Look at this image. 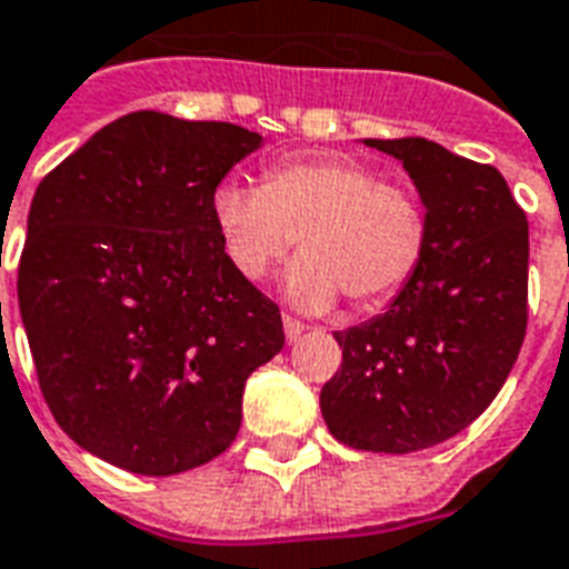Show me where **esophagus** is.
Listing matches in <instances>:
<instances>
[{
  "mask_svg": "<svg viewBox=\"0 0 569 569\" xmlns=\"http://www.w3.org/2000/svg\"><path fill=\"white\" fill-rule=\"evenodd\" d=\"M281 323H284V339H288L290 345H293V341L300 339L302 332H306V323H300V320L284 318V320H281Z\"/></svg>",
  "mask_w": 569,
  "mask_h": 569,
  "instance_id": "obj_1",
  "label": "esophagus"
}]
</instances>
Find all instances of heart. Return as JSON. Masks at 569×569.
<instances>
[{"mask_svg": "<svg viewBox=\"0 0 569 569\" xmlns=\"http://www.w3.org/2000/svg\"><path fill=\"white\" fill-rule=\"evenodd\" d=\"M212 216L230 263L249 281L263 279L300 237L281 293L302 311L332 309L341 293L353 309L381 306L411 281L429 246L422 200L353 158H284L263 186L228 179L212 194Z\"/></svg>", "mask_w": 569, "mask_h": 569, "instance_id": "b5f03b06", "label": "heart"}]
</instances>
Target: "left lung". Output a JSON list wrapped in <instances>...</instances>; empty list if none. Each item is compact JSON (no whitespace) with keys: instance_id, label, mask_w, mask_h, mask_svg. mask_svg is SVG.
<instances>
[{"instance_id":"left-lung-1","label":"left lung","mask_w":569,"mask_h":569,"mask_svg":"<svg viewBox=\"0 0 569 569\" xmlns=\"http://www.w3.org/2000/svg\"><path fill=\"white\" fill-rule=\"evenodd\" d=\"M362 143L408 170L429 246L387 311L336 332L320 413L336 441L401 456L468 429L507 381L528 327V221L492 164L422 138Z\"/></svg>"}]
</instances>
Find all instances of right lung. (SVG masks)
<instances>
[{
    "label": "right lung",
    "instance_id": "obj_1",
    "mask_svg": "<svg viewBox=\"0 0 569 569\" xmlns=\"http://www.w3.org/2000/svg\"><path fill=\"white\" fill-rule=\"evenodd\" d=\"M263 143L230 122L119 117L38 186L17 300L68 438L143 477L212 462L249 375L284 345L279 306L230 263L212 194Z\"/></svg>",
    "mask_w": 569,
    "mask_h": 569
}]
</instances>
